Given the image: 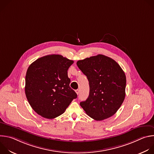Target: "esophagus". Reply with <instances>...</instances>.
Masks as SVG:
<instances>
[{"label":"esophagus","mask_w":154,"mask_h":154,"mask_svg":"<svg viewBox=\"0 0 154 154\" xmlns=\"http://www.w3.org/2000/svg\"><path fill=\"white\" fill-rule=\"evenodd\" d=\"M79 92H80V91H79V90H75V93H77V95L79 94Z\"/></svg>","instance_id":"1"}]
</instances>
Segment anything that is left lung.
Segmentation results:
<instances>
[{
	"instance_id": "obj_1",
	"label": "left lung",
	"mask_w": 154,
	"mask_h": 154,
	"mask_svg": "<svg viewBox=\"0 0 154 154\" xmlns=\"http://www.w3.org/2000/svg\"><path fill=\"white\" fill-rule=\"evenodd\" d=\"M77 65L89 81V96L80 103L84 111L96 121L114 115L125 96L126 77L120 66L100 54L79 60Z\"/></svg>"
}]
</instances>
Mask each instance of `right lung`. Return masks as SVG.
Listing matches in <instances>:
<instances>
[{"mask_svg": "<svg viewBox=\"0 0 154 154\" xmlns=\"http://www.w3.org/2000/svg\"><path fill=\"white\" fill-rule=\"evenodd\" d=\"M73 63L62 55L54 54L41 57L29 66L25 93L37 114L47 119L57 118L77 98L68 76V70Z\"/></svg>", "mask_w": 154, "mask_h": 154, "instance_id": "right-lung-1", "label": "right lung"}]
</instances>
